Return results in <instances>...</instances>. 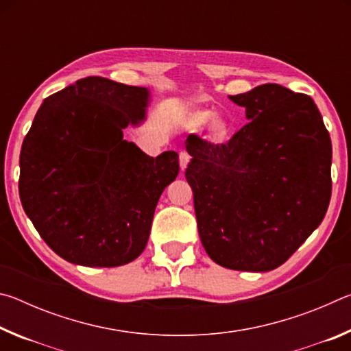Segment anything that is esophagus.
<instances>
[{
    "label": "esophagus",
    "mask_w": 351,
    "mask_h": 351,
    "mask_svg": "<svg viewBox=\"0 0 351 351\" xmlns=\"http://www.w3.org/2000/svg\"><path fill=\"white\" fill-rule=\"evenodd\" d=\"M190 161V154L187 152H180V165H181V170H184L187 167V164Z\"/></svg>",
    "instance_id": "esophagus-1"
}]
</instances>
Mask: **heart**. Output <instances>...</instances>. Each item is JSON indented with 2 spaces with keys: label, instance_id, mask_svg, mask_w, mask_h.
<instances>
[{
  "label": "heart",
  "instance_id": "1",
  "mask_svg": "<svg viewBox=\"0 0 351 351\" xmlns=\"http://www.w3.org/2000/svg\"><path fill=\"white\" fill-rule=\"evenodd\" d=\"M212 119V112L209 111H199L197 114L193 116V125L197 128L204 127L207 122H209ZM210 132L212 136L215 139H223L226 134H228V125L223 121H219V119H215V121L212 122V127H210Z\"/></svg>",
  "mask_w": 351,
  "mask_h": 351
}]
</instances>
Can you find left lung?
I'll return each mask as SVG.
<instances>
[{"instance_id": "1", "label": "left lung", "mask_w": 351, "mask_h": 351, "mask_svg": "<svg viewBox=\"0 0 351 351\" xmlns=\"http://www.w3.org/2000/svg\"><path fill=\"white\" fill-rule=\"evenodd\" d=\"M249 122L226 144L190 134L186 180L199 239L224 268L283 265L322 223L331 198V141L314 100L277 83L229 96Z\"/></svg>"}]
</instances>
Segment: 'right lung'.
Instances as JSON below:
<instances>
[{
	"label": "right lung",
	"mask_w": 351,
	"mask_h": 351,
	"mask_svg": "<svg viewBox=\"0 0 351 351\" xmlns=\"http://www.w3.org/2000/svg\"><path fill=\"white\" fill-rule=\"evenodd\" d=\"M147 88L85 77L46 97L20 153V199L52 251L74 265L114 268L138 258L176 152L152 158L123 139L145 116Z\"/></svg>",
	"instance_id": "1"
}]
</instances>
